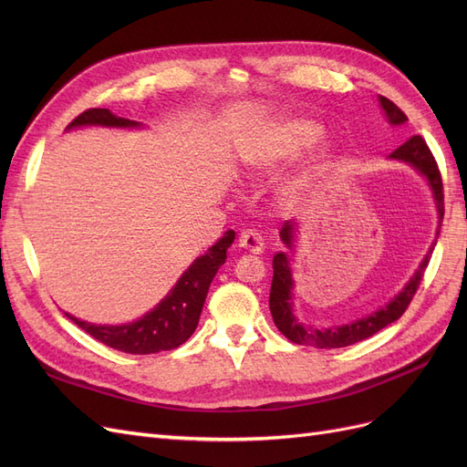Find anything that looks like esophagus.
<instances>
[{"instance_id": "1", "label": "esophagus", "mask_w": 467, "mask_h": 467, "mask_svg": "<svg viewBox=\"0 0 467 467\" xmlns=\"http://www.w3.org/2000/svg\"><path fill=\"white\" fill-rule=\"evenodd\" d=\"M239 247L249 251V253H263L265 244H263V237L261 234H257L255 230H245L239 235Z\"/></svg>"}]
</instances>
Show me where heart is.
Returning <instances> with one entry per match:
<instances>
[{"label":"heart","instance_id":"obj_1","mask_svg":"<svg viewBox=\"0 0 467 467\" xmlns=\"http://www.w3.org/2000/svg\"><path fill=\"white\" fill-rule=\"evenodd\" d=\"M321 136V126L314 120L294 119L278 126H273L257 138L245 155L247 169L257 177L271 175L282 165H286L298 158L307 148H312ZM329 163V153L319 151L316 158L304 165L300 171L285 179L276 189V201L280 208L294 210L302 206L312 196L321 173Z\"/></svg>","mask_w":467,"mask_h":467}]
</instances>
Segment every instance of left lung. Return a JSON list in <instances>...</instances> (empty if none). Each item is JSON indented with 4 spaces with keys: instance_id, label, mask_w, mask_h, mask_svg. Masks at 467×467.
<instances>
[{
    "instance_id": "obj_1",
    "label": "left lung",
    "mask_w": 467,
    "mask_h": 467,
    "mask_svg": "<svg viewBox=\"0 0 467 467\" xmlns=\"http://www.w3.org/2000/svg\"><path fill=\"white\" fill-rule=\"evenodd\" d=\"M379 105L386 110V115L391 124H403L407 122L405 112L389 101L388 97H379ZM389 158L393 160H401L411 163L417 167L419 171L429 179V185L434 192V201L438 206V214H441V220L444 216V187H442V175L441 169H438V163L434 160V155L431 148L427 146L425 138L422 136H411L403 142L398 150L391 151ZM292 230H294V222H285L280 230V237L288 247H292ZM431 253H427V257L422 259L420 266L417 268L415 276L407 282L405 288L395 296V298L384 306L378 312L366 316L355 323L341 325V327H331V329H312V327H304V325L298 323V319L292 314V302H290V290H292V276H290V266H288V257L285 253H276L273 259V285H271V298H268V307H271V314L275 319V325L278 331L285 335L288 341L296 345H306V347H317V348H341L355 345L358 341H364L378 331L388 327L389 323L398 321L405 309L411 304L413 296L417 294L422 275H425L429 261H431Z\"/></svg>"
}]
</instances>
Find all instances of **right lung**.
<instances>
[{"instance_id":"obj_1","label":"right lung","mask_w":467,"mask_h":467,"mask_svg":"<svg viewBox=\"0 0 467 467\" xmlns=\"http://www.w3.org/2000/svg\"><path fill=\"white\" fill-rule=\"evenodd\" d=\"M88 124L138 126L134 120L115 117L109 109H88L69 122L67 129ZM234 230L225 232L216 245H212L202 257L189 266V271L179 278L167 298L142 319L129 325H93L69 314L66 316L97 341L120 352H129V355H151V352L177 348L199 325L210 282L225 263V251L234 244Z\"/></svg>"}]
</instances>
